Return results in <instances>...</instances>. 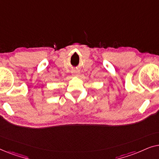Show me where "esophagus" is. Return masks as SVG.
Instances as JSON below:
<instances>
[{"mask_svg": "<svg viewBox=\"0 0 159 159\" xmlns=\"http://www.w3.org/2000/svg\"><path fill=\"white\" fill-rule=\"evenodd\" d=\"M72 75H73L74 76H75V75H78V71H77V70H75V71H72Z\"/></svg>", "mask_w": 159, "mask_h": 159, "instance_id": "esophagus-1", "label": "esophagus"}]
</instances>
